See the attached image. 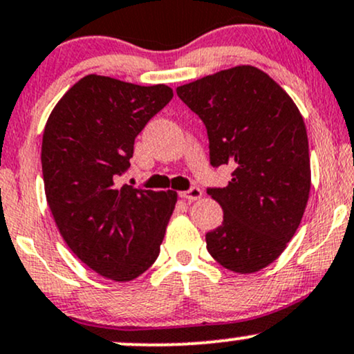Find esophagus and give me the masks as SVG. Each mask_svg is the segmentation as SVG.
<instances>
[{"label": "esophagus", "mask_w": 354, "mask_h": 354, "mask_svg": "<svg viewBox=\"0 0 354 354\" xmlns=\"http://www.w3.org/2000/svg\"><path fill=\"white\" fill-rule=\"evenodd\" d=\"M180 196L183 199H188V201H196V199H199L203 196V191L198 188V186H193V188H189L188 191H183L180 193Z\"/></svg>", "instance_id": "obj_1"}]
</instances>
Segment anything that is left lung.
<instances>
[{"label":"left lung","instance_id":"1","mask_svg":"<svg viewBox=\"0 0 354 354\" xmlns=\"http://www.w3.org/2000/svg\"><path fill=\"white\" fill-rule=\"evenodd\" d=\"M201 118L212 166L232 165L225 188H207L223 224L206 234L207 252L225 269L252 274L283 252L310 194L308 136L287 92L266 72L237 66L176 88Z\"/></svg>","mask_w":354,"mask_h":354}]
</instances>
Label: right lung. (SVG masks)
<instances>
[{
	"instance_id": "obj_1",
	"label": "right lung",
	"mask_w": 354,
	"mask_h": 354,
	"mask_svg": "<svg viewBox=\"0 0 354 354\" xmlns=\"http://www.w3.org/2000/svg\"><path fill=\"white\" fill-rule=\"evenodd\" d=\"M171 99L168 85L91 74L64 93L46 123L42 178L59 232L88 269L115 282L153 266L176 204L174 191L117 185L136 135Z\"/></svg>"
}]
</instances>
